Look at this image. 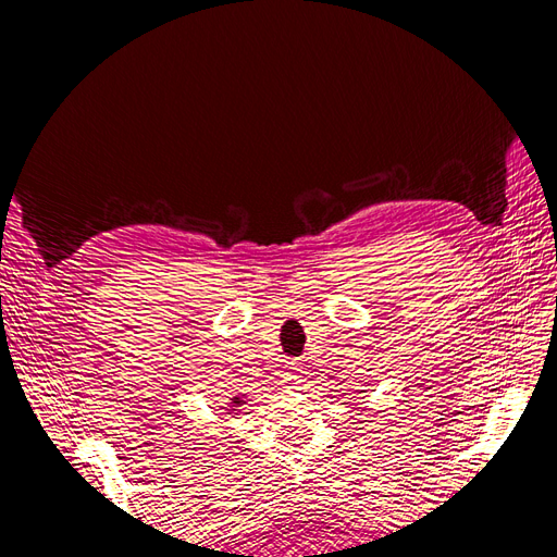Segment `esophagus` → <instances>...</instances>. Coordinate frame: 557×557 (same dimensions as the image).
Returning <instances> with one entry per match:
<instances>
[{
	"instance_id": "obj_1",
	"label": "esophagus",
	"mask_w": 557,
	"mask_h": 557,
	"mask_svg": "<svg viewBox=\"0 0 557 557\" xmlns=\"http://www.w3.org/2000/svg\"><path fill=\"white\" fill-rule=\"evenodd\" d=\"M288 376H290L288 381H293L295 385H297V383H301V367H299L295 360H293V362H288Z\"/></svg>"
}]
</instances>
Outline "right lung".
I'll use <instances>...</instances> for the list:
<instances>
[{
	"instance_id": "right-lung-1",
	"label": "right lung",
	"mask_w": 557,
	"mask_h": 557,
	"mask_svg": "<svg viewBox=\"0 0 557 557\" xmlns=\"http://www.w3.org/2000/svg\"><path fill=\"white\" fill-rule=\"evenodd\" d=\"M244 404H246V397L244 395H232L230 397V401H227V413H237L239 411V407H244Z\"/></svg>"
}]
</instances>
